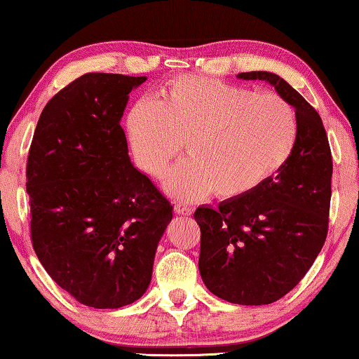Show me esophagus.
Segmentation results:
<instances>
[{"label":"esophagus","instance_id":"esophagus-1","mask_svg":"<svg viewBox=\"0 0 359 359\" xmlns=\"http://www.w3.org/2000/svg\"><path fill=\"white\" fill-rule=\"evenodd\" d=\"M174 210H175V213H177V215H185V216L191 215L190 206H187L185 203H182V201H177V203H175Z\"/></svg>","mask_w":359,"mask_h":359}]
</instances>
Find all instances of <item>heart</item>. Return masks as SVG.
<instances>
[{"label": "heart", "mask_w": 359, "mask_h": 359, "mask_svg": "<svg viewBox=\"0 0 359 359\" xmlns=\"http://www.w3.org/2000/svg\"><path fill=\"white\" fill-rule=\"evenodd\" d=\"M127 130L136 161L154 177L185 141L190 158L165 179L169 194L182 200L252 194L280 172L297 140L294 109L281 95L196 74L170 79L156 104H136Z\"/></svg>", "instance_id": "b5f03b06"}]
</instances>
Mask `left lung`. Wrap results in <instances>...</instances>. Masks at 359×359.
<instances>
[{"label":"left lung","instance_id":"1","mask_svg":"<svg viewBox=\"0 0 359 359\" xmlns=\"http://www.w3.org/2000/svg\"><path fill=\"white\" fill-rule=\"evenodd\" d=\"M269 81L294 107L297 140L275 177L218 208L200 206L198 269L215 296L232 304L278 301L299 283L327 239L332 196V153L317 110L278 74L241 73Z\"/></svg>","mask_w":359,"mask_h":359}]
</instances>
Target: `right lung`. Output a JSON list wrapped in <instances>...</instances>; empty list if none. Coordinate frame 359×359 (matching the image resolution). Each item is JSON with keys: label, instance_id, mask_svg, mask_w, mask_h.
<instances>
[{"label": "right lung", "instance_id": "obj_1", "mask_svg": "<svg viewBox=\"0 0 359 359\" xmlns=\"http://www.w3.org/2000/svg\"><path fill=\"white\" fill-rule=\"evenodd\" d=\"M144 76L86 73L48 100L30 143V241L81 304L117 309L149 286L172 205L133 168L120 127Z\"/></svg>", "mask_w": 359, "mask_h": 359}]
</instances>
